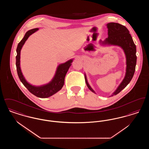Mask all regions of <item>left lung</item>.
I'll use <instances>...</instances> for the list:
<instances>
[{"instance_id":"1","label":"left lung","mask_w":149,"mask_h":149,"mask_svg":"<svg viewBox=\"0 0 149 149\" xmlns=\"http://www.w3.org/2000/svg\"><path fill=\"white\" fill-rule=\"evenodd\" d=\"M108 37L104 41H100L103 45H117L121 47L125 53L126 57V75L120 85L112 96L117 95L123 90L131 81L135 71L137 56L136 55V47L128 29L124 26L118 23L111 22L107 24ZM85 83L88 88L93 93L94 91L89 85L85 75Z\"/></svg>"}]
</instances>
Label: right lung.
Instances as JSON below:
<instances>
[{
	"mask_svg": "<svg viewBox=\"0 0 149 149\" xmlns=\"http://www.w3.org/2000/svg\"><path fill=\"white\" fill-rule=\"evenodd\" d=\"M38 29H34L29 30L26 32L21 42L18 43L16 50L17 53L16 56V67L18 77L23 84L29 90V92L37 97L45 98L52 95L61 89L64 84L65 75L71 65L72 59L68 61L65 63L61 64L58 66L54 78L47 84L40 86H35L29 84L24 78L20 68V53L23 45L28 39L29 36L35 32Z\"/></svg>",
	"mask_w": 149,
	"mask_h": 149,
	"instance_id": "right-lung-1",
	"label": "right lung"
}]
</instances>
